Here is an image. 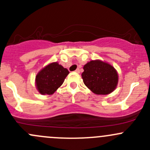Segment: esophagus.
<instances>
[{
	"label": "esophagus",
	"mask_w": 150,
	"mask_h": 150,
	"mask_svg": "<svg viewBox=\"0 0 150 150\" xmlns=\"http://www.w3.org/2000/svg\"><path fill=\"white\" fill-rule=\"evenodd\" d=\"M75 72H76L77 73H80V69H79V68H78V69L75 70Z\"/></svg>",
	"instance_id": "obj_1"
}]
</instances>
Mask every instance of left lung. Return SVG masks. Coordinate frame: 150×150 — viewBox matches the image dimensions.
<instances>
[{
	"label": "left lung",
	"mask_w": 150,
	"mask_h": 150,
	"mask_svg": "<svg viewBox=\"0 0 150 150\" xmlns=\"http://www.w3.org/2000/svg\"><path fill=\"white\" fill-rule=\"evenodd\" d=\"M82 78L84 84L96 94H109L118 82L117 71L112 66L100 60L88 62L83 67Z\"/></svg>",
	"instance_id": "1"
}]
</instances>
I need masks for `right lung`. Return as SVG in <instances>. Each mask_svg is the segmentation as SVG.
<instances>
[{
	"mask_svg": "<svg viewBox=\"0 0 150 150\" xmlns=\"http://www.w3.org/2000/svg\"><path fill=\"white\" fill-rule=\"evenodd\" d=\"M69 71L57 62L49 64L38 73L35 78L37 89L41 94L54 93L64 83Z\"/></svg>",
	"mask_w": 150,
	"mask_h": 150,
	"instance_id": "1",
	"label": "right lung"
}]
</instances>
